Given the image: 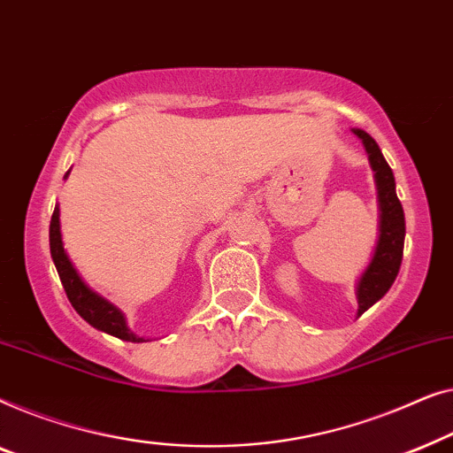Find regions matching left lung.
<instances>
[{
    "label": "left lung",
    "mask_w": 453,
    "mask_h": 453,
    "mask_svg": "<svg viewBox=\"0 0 453 453\" xmlns=\"http://www.w3.org/2000/svg\"><path fill=\"white\" fill-rule=\"evenodd\" d=\"M353 135L363 143L367 151L369 165L373 170L375 190H378V242H375L373 257L361 273L357 281L355 296L359 310L357 316L372 308L375 302H380L392 288L394 279L400 271L404 250V211L396 196V182H394L392 168L388 165L386 157L381 156L380 145L375 139L363 129H353Z\"/></svg>",
    "instance_id": "obj_1"
}]
</instances>
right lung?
Wrapping results in <instances>:
<instances>
[{"label": "right lung", "mask_w": 453, "mask_h": 453, "mask_svg": "<svg viewBox=\"0 0 453 453\" xmlns=\"http://www.w3.org/2000/svg\"><path fill=\"white\" fill-rule=\"evenodd\" d=\"M69 176V172L65 178ZM49 244H50V257H53L55 269L59 273V279L65 289L69 302H72L73 310L84 318V320L94 326L100 333H106L111 336H117L120 341L127 342H148L150 339L139 336L133 333L127 324V318L123 310L112 302H108L104 296H100L96 289H92L90 285L84 281V277L80 275V271L75 269V265L69 258V254L63 246V235H61V221H59V205H55L53 218H50L49 227Z\"/></svg>", "instance_id": "1"}]
</instances>
